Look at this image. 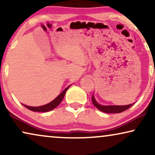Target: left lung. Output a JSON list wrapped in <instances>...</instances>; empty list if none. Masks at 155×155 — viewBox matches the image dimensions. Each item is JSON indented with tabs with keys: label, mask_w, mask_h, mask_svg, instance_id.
I'll use <instances>...</instances> for the list:
<instances>
[{
	"label": "left lung",
	"mask_w": 155,
	"mask_h": 155,
	"mask_svg": "<svg viewBox=\"0 0 155 155\" xmlns=\"http://www.w3.org/2000/svg\"><path fill=\"white\" fill-rule=\"evenodd\" d=\"M92 101L95 107H96L99 110H100L101 111L104 112V113H108V114H117V113H121V112L126 111L128 109H129L130 107L134 104H132L129 105H124V106H104L98 104L95 100L94 95H92Z\"/></svg>",
	"instance_id": "8db88e82"
}]
</instances>
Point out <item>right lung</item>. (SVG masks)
<instances>
[{
    "mask_svg": "<svg viewBox=\"0 0 155 155\" xmlns=\"http://www.w3.org/2000/svg\"><path fill=\"white\" fill-rule=\"evenodd\" d=\"M69 87L70 86H68V87L65 88V90H63V92L56 97V99H54L52 101H51L50 103L44 105V106H40V107H29V106H27L25 104H23V106H25L27 109L31 110V111H32L47 112V111H51V110L55 109L56 107H58V106L59 105V104L61 102V101L63 100V97H64L65 94V92H66L68 89L69 88Z\"/></svg>",
    "mask_w": 155,
    "mask_h": 155,
    "instance_id": "obj_1",
    "label": "right lung"
}]
</instances>
